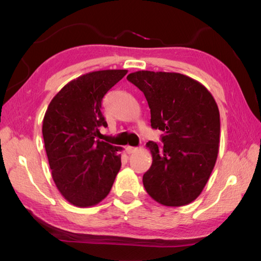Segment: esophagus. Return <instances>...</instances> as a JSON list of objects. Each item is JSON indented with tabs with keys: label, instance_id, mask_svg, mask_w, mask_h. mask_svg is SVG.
<instances>
[{
	"label": "esophagus",
	"instance_id": "obj_1",
	"mask_svg": "<svg viewBox=\"0 0 261 261\" xmlns=\"http://www.w3.org/2000/svg\"><path fill=\"white\" fill-rule=\"evenodd\" d=\"M137 150H138L137 147H131V146H126L125 147V151H126V153H129V154L136 152Z\"/></svg>",
	"mask_w": 261,
	"mask_h": 261
}]
</instances>
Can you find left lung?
<instances>
[{
	"mask_svg": "<svg viewBox=\"0 0 261 261\" xmlns=\"http://www.w3.org/2000/svg\"><path fill=\"white\" fill-rule=\"evenodd\" d=\"M126 80L145 94L151 127L164 132L163 146L149 141L152 164L143 186L166 206L190 204L202 193L218 158L220 113L201 83L178 73L139 70Z\"/></svg>",
	"mask_w": 261,
	"mask_h": 261,
	"instance_id": "1",
	"label": "left lung"
}]
</instances>
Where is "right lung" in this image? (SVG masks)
<instances>
[{"mask_svg": "<svg viewBox=\"0 0 261 261\" xmlns=\"http://www.w3.org/2000/svg\"><path fill=\"white\" fill-rule=\"evenodd\" d=\"M127 73L125 69L92 71L69 82L55 96L42 123L53 179L60 194L80 207L108 196L121 168V147L95 139L108 126L102 99Z\"/></svg>", "mask_w": 261, "mask_h": 261, "instance_id": "1", "label": "right lung"}]
</instances>
